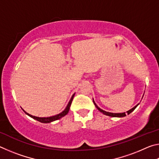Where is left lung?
Here are the masks:
<instances>
[{"label": "left lung", "instance_id": "left-lung-1", "mask_svg": "<svg viewBox=\"0 0 159 159\" xmlns=\"http://www.w3.org/2000/svg\"><path fill=\"white\" fill-rule=\"evenodd\" d=\"M93 102H94V104H95V107H96V108L98 109L99 111L102 112V114H104V115L109 116H111V117H124V116H126L125 112H124V113H117V114H116V113H111V112H107V111H104V110H102V109L99 108V107L98 105H97V104H95V101H94V99H93ZM138 104H137V105L134 106L133 108H132L131 109L129 110V111H127V114H130L132 111H133L134 110V109H135L136 107L138 106Z\"/></svg>", "mask_w": 159, "mask_h": 159}]
</instances>
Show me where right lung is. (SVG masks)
Listing matches in <instances>:
<instances>
[{"label": "right lung", "mask_w": 159, "mask_h": 159, "mask_svg": "<svg viewBox=\"0 0 159 159\" xmlns=\"http://www.w3.org/2000/svg\"><path fill=\"white\" fill-rule=\"evenodd\" d=\"M74 95H75V93L73 95H72L71 99H70L69 102L68 103V104H67L66 109H64L62 112H61L60 114H57V115H55V116H53L46 117V118H45V117H37V116H32L31 114H28V113H26L25 111V110H23V109L22 110L26 113V114H27L28 116H29L31 117L32 118H34V119L36 120H38V121H39V122H41V123H50V122L55 121V120H57L58 119H60V118H62L63 116H64L68 114V112L69 111V109H70V106H71V102H72V100H73V98H74Z\"/></svg>", "instance_id": "right-lung-1"}]
</instances>
